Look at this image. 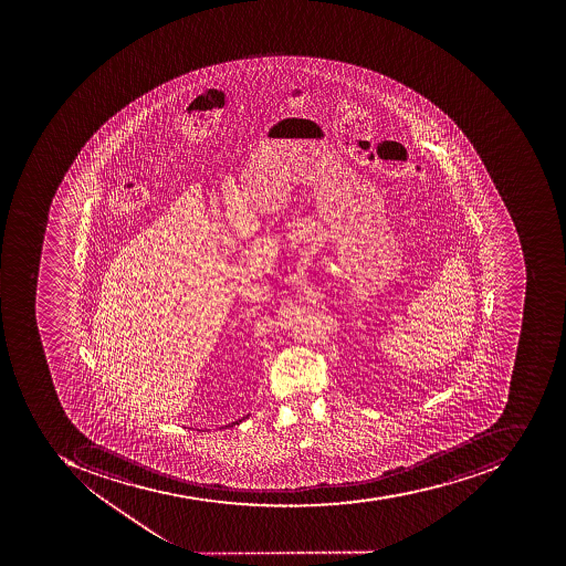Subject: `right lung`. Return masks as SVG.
Listing matches in <instances>:
<instances>
[{
  "instance_id": "obj_1",
  "label": "right lung",
  "mask_w": 566,
  "mask_h": 566,
  "mask_svg": "<svg viewBox=\"0 0 566 566\" xmlns=\"http://www.w3.org/2000/svg\"><path fill=\"white\" fill-rule=\"evenodd\" d=\"M233 424H237V422H233Z\"/></svg>"
}]
</instances>
